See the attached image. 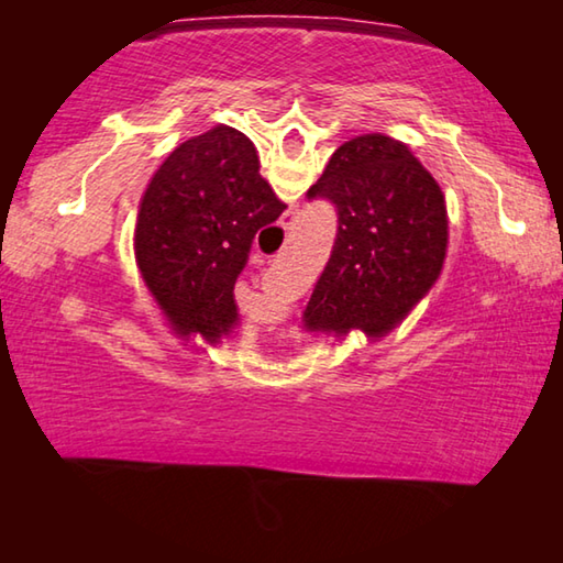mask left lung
I'll use <instances>...</instances> for the list:
<instances>
[{
    "label": "left lung",
    "instance_id": "left-lung-1",
    "mask_svg": "<svg viewBox=\"0 0 563 563\" xmlns=\"http://www.w3.org/2000/svg\"><path fill=\"white\" fill-rule=\"evenodd\" d=\"M308 196L335 203L340 225L305 330L387 338L442 275L450 216L440 184L402 141L362 133L330 156Z\"/></svg>",
    "mask_w": 563,
    "mask_h": 563
}]
</instances>
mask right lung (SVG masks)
I'll return each instance as SVG.
<instances>
[{"label":"right lung","instance_id":"right-lung-1","mask_svg":"<svg viewBox=\"0 0 563 563\" xmlns=\"http://www.w3.org/2000/svg\"><path fill=\"white\" fill-rule=\"evenodd\" d=\"M283 211L258 151L238 129L218 123L166 156L141 196L133 255L180 340L216 347L235 335L233 285L255 233Z\"/></svg>","mask_w":563,"mask_h":563}]
</instances>
